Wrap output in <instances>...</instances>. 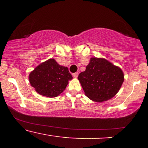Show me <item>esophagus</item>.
I'll return each mask as SVG.
<instances>
[{
    "label": "esophagus",
    "instance_id": "34e87169",
    "mask_svg": "<svg viewBox=\"0 0 148 148\" xmlns=\"http://www.w3.org/2000/svg\"><path fill=\"white\" fill-rule=\"evenodd\" d=\"M72 76H74V78H77V76H79V73H78V72H75V73H74V74H72Z\"/></svg>",
    "mask_w": 148,
    "mask_h": 148
}]
</instances>
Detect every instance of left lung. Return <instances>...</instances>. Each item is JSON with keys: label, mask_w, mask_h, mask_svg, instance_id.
<instances>
[{"label": "left lung", "mask_w": 148, "mask_h": 148, "mask_svg": "<svg viewBox=\"0 0 148 148\" xmlns=\"http://www.w3.org/2000/svg\"><path fill=\"white\" fill-rule=\"evenodd\" d=\"M78 79L85 94L92 101L100 102L113 97L124 81L120 67L103 58H92L86 71L80 73Z\"/></svg>", "instance_id": "obj_1"}]
</instances>
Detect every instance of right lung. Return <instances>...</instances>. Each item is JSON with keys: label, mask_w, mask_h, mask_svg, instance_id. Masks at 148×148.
<instances>
[{"label": "right lung", "mask_w": 148, "mask_h": 148, "mask_svg": "<svg viewBox=\"0 0 148 148\" xmlns=\"http://www.w3.org/2000/svg\"><path fill=\"white\" fill-rule=\"evenodd\" d=\"M72 79L68 68L58 64L54 59L42 62L29 75L30 84L37 92L48 97L59 95Z\"/></svg>", "instance_id": "add662e5"}]
</instances>
